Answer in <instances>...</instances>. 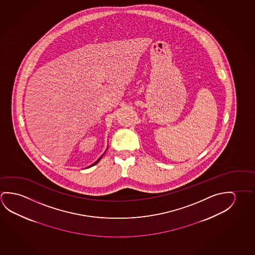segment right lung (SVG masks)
Masks as SVG:
<instances>
[{"instance_id":"right-lung-1","label":"right lung","mask_w":255,"mask_h":255,"mask_svg":"<svg viewBox=\"0 0 255 255\" xmlns=\"http://www.w3.org/2000/svg\"><path fill=\"white\" fill-rule=\"evenodd\" d=\"M106 150H105V151H106ZM104 153V154H105ZM104 154H103V155H104ZM103 155H102L101 157H100V158H98V159H97V161L95 162V163H93V164H92V165H90V166H88V168H89V167H91V166H95V165H96V164H97V163H98V162L100 161V159H101L102 158V157H103Z\"/></svg>"}]
</instances>
